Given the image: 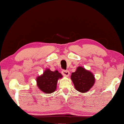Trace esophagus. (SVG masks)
I'll return each mask as SVG.
<instances>
[{
  "mask_svg": "<svg viewBox=\"0 0 124 124\" xmlns=\"http://www.w3.org/2000/svg\"><path fill=\"white\" fill-rule=\"evenodd\" d=\"M62 74L65 77H69L70 75V72L68 70H63L62 71Z\"/></svg>",
  "mask_w": 124,
  "mask_h": 124,
  "instance_id": "34e87169",
  "label": "esophagus"
}]
</instances>
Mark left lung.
I'll return each mask as SVG.
<instances>
[{
	"mask_svg": "<svg viewBox=\"0 0 124 124\" xmlns=\"http://www.w3.org/2000/svg\"><path fill=\"white\" fill-rule=\"evenodd\" d=\"M71 79L75 89L81 93L90 90L95 82L93 73L81 66L78 67L75 72L71 73Z\"/></svg>",
	"mask_w": 124,
	"mask_h": 124,
	"instance_id": "1",
	"label": "left lung"
}]
</instances>
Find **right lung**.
Instances as JSON below:
<instances>
[{
  "instance_id": "1",
  "label": "right lung",
  "mask_w": 124,
  "mask_h": 124,
  "mask_svg": "<svg viewBox=\"0 0 124 124\" xmlns=\"http://www.w3.org/2000/svg\"><path fill=\"white\" fill-rule=\"evenodd\" d=\"M62 77L61 73L57 70L52 71L49 69L46 68L43 74L37 77V85L44 93L51 94L56 90L58 80Z\"/></svg>"
}]
</instances>
